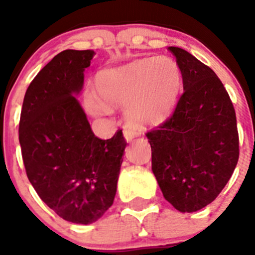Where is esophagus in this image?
Returning a JSON list of instances; mask_svg holds the SVG:
<instances>
[{"instance_id": "esophagus-1", "label": "esophagus", "mask_w": 255, "mask_h": 255, "mask_svg": "<svg viewBox=\"0 0 255 255\" xmlns=\"http://www.w3.org/2000/svg\"><path fill=\"white\" fill-rule=\"evenodd\" d=\"M123 135H125V139L129 143V142H132L135 137H138V135H139V132H137L135 129H127L123 132Z\"/></svg>"}]
</instances>
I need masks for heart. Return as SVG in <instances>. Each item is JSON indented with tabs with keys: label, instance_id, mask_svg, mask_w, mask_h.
<instances>
[{
	"label": "heart",
	"instance_id": "1",
	"mask_svg": "<svg viewBox=\"0 0 255 255\" xmlns=\"http://www.w3.org/2000/svg\"><path fill=\"white\" fill-rule=\"evenodd\" d=\"M182 87L179 64L168 56L133 61L104 70L96 78L100 98L86 92L85 106L92 116H107L111 106H127L126 116L139 127H156L173 116Z\"/></svg>",
	"mask_w": 255,
	"mask_h": 255
}]
</instances>
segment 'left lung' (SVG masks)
Instances as JSON below:
<instances>
[{
    "label": "left lung",
    "instance_id": "8db88e82",
    "mask_svg": "<svg viewBox=\"0 0 255 255\" xmlns=\"http://www.w3.org/2000/svg\"><path fill=\"white\" fill-rule=\"evenodd\" d=\"M182 74L184 94L173 116L146 133L151 170L166 201L196 212L218 196L239 156L235 107L215 71L189 51L169 47Z\"/></svg>",
    "mask_w": 255,
    "mask_h": 255
}]
</instances>
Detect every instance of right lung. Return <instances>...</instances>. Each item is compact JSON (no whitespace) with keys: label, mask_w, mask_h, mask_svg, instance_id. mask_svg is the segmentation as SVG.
<instances>
[{"label":"right lung","mask_w":255,"mask_h":255,"mask_svg":"<svg viewBox=\"0 0 255 255\" xmlns=\"http://www.w3.org/2000/svg\"><path fill=\"white\" fill-rule=\"evenodd\" d=\"M94 50L54 56L25 91L19 144L27 176L49 208L79 225L96 222L112 206L127 143L122 130L95 137L79 96Z\"/></svg>","instance_id":"right-lung-1"}]
</instances>
